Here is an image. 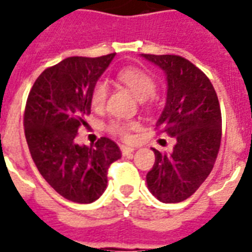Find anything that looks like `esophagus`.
<instances>
[{"instance_id": "1", "label": "esophagus", "mask_w": 252, "mask_h": 252, "mask_svg": "<svg viewBox=\"0 0 252 252\" xmlns=\"http://www.w3.org/2000/svg\"><path fill=\"white\" fill-rule=\"evenodd\" d=\"M120 149H122V153L124 154V156H129V154H132L134 152L133 148H129V146L126 145H120Z\"/></svg>"}]
</instances>
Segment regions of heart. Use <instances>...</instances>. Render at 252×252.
Wrapping results in <instances>:
<instances>
[{
  "instance_id": "heart-1",
  "label": "heart",
  "mask_w": 252,
  "mask_h": 252,
  "mask_svg": "<svg viewBox=\"0 0 252 252\" xmlns=\"http://www.w3.org/2000/svg\"><path fill=\"white\" fill-rule=\"evenodd\" d=\"M118 81L126 87H128L136 98L140 100L152 98L156 93V80L149 73L137 68H126L118 73ZM108 95V86L106 82L99 81L95 84L91 91V104L95 108H100L104 104ZM134 122H112L108 126V129L114 134H118L123 138L129 137L130 129L136 128Z\"/></svg>"
}]
</instances>
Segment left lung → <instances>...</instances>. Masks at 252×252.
Wrapping results in <instances>:
<instances>
[{
	"label": "left lung",
	"instance_id": "left-lung-1",
	"mask_svg": "<svg viewBox=\"0 0 252 252\" xmlns=\"http://www.w3.org/2000/svg\"><path fill=\"white\" fill-rule=\"evenodd\" d=\"M166 76V103L156 126L175 140L156 156L148 189L162 203L188 199L211 174L221 144V110L215 87L199 68L175 55H141Z\"/></svg>",
	"mask_w": 252,
	"mask_h": 252
}]
</instances>
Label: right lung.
<instances>
[{"instance_id": "1", "label": "right lung", "mask_w": 252, "mask_h": 252, "mask_svg": "<svg viewBox=\"0 0 252 252\" xmlns=\"http://www.w3.org/2000/svg\"><path fill=\"white\" fill-rule=\"evenodd\" d=\"M115 53L100 57H68L45 69L26 103L25 134L37 170L63 197L80 204L99 199L107 188V170L122 158L112 140L94 146L74 138L91 112V91Z\"/></svg>"}]
</instances>
